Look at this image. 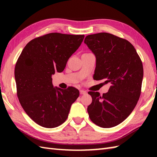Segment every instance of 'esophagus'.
I'll return each instance as SVG.
<instances>
[{"mask_svg": "<svg viewBox=\"0 0 157 157\" xmlns=\"http://www.w3.org/2000/svg\"><path fill=\"white\" fill-rule=\"evenodd\" d=\"M79 93H80V94H86V92L84 90H81L79 91Z\"/></svg>", "mask_w": 157, "mask_h": 157, "instance_id": "1", "label": "esophagus"}]
</instances>
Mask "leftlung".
Returning <instances> with one entry per match:
<instances>
[{
    "label": "left lung",
    "mask_w": 157,
    "mask_h": 157,
    "mask_svg": "<svg viewBox=\"0 0 157 157\" xmlns=\"http://www.w3.org/2000/svg\"><path fill=\"white\" fill-rule=\"evenodd\" d=\"M84 43L96 58L94 79L111 84L109 92L102 96L88 92L92 98L87 109L89 117L99 127L113 128L124 121L137 105L142 89V63L131 43L109 33L88 35Z\"/></svg>",
    "instance_id": "left-lung-1"
}]
</instances>
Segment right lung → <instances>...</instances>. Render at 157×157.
Here are the masks:
<instances>
[{
  "instance_id": "1",
  "label": "right lung",
  "mask_w": 157,
  "mask_h": 157,
  "mask_svg": "<svg viewBox=\"0 0 157 157\" xmlns=\"http://www.w3.org/2000/svg\"><path fill=\"white\" fill-rule=\"evenodd\" d=\"M84 35L50 33L29 41L16 63L17 95L22 108L33 121L46 128L64 123L79 92L69 86L53 88L52 75L62 72Z\"/></svg>"
}]
</instances>
